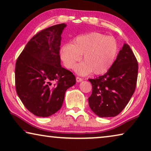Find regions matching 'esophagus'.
<instances>
[{
    "instance_id": "esophagus-1",
    "label": "esophagus",
    "mask_w": 151,
    "mask_h": 151,
    "mask_svg": "<svg viewBox=\"0 0 151 151\" xmlns=\"http://www.w3.org/2000/svg\"><path fill=\"white\" fill-rule=\"evenodd\" d=\"M76 81H77L78 83H79V82H81V81H82L83 78L78 77V76H76Z\"/></svg>"
}]
</instances>
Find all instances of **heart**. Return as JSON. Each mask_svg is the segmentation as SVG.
<instances>
[{
  "label": "heart",
  "mask_w": 151,
  "mask_h": 151,
  "mask_svg": "<svg viewBox=\"0 0 151 151\" xmlns=\"http://www.w3.org/2000/svg\"><path fill=\"white\" fill-rule=\"evenodd\" d=\"M119 53L116 40L104 34L92 32L78 35L71 44L60 49V58L66 68L72 69L81 59L83 62L75 68L78 75L85 76L93 73L103 75L109 70L116 61Z\"/></svg>",
  "instance_id": "heart-1"
}]
</instances>
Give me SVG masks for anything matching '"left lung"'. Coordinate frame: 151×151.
<instances>
[{"instance_id": "1", "label": "left lung", "mask_w": 151, "mask_h": 151, "mask_svg": "<svg viewBox=\"0 0 151 151\" xmlns=\"http://www.w3.org/2000/svg\"><path fill=\"white\" fill-rule=\"evenodd\" d=\"M138 72L136 58L125 43L112 68L103 76L89 79L92 85V93L88 98L91 111L100 117L118 115L133 96Z\"/></svg>"}]
</instances>
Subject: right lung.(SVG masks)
I'll list each match as a JSON object with an SVG mask.
<instances>
[{"label": "right lung", "instance_id": "right-lung-1", "mask_svg": "<svg viewBox=\"0 0 151 151\" xmlns=\"http://www.w3.org/2000/svg\"><path fill=\"white\" fill-rule=\"evenodd\" d=\"M66 24L44 29L30 40L18 57L15 77L17 93L25 107L47 117L61 109L66 90L75 76L61 66V35Z\"/></svg>", "mask_w": 151, "mask_h": 151}]
</instances>
